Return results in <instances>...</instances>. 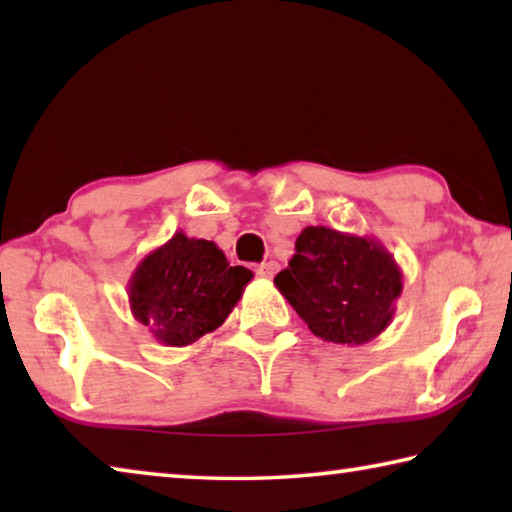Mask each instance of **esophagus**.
<instances>
[{
	"label": "esophagus",
	"mask_w": 512,
	"mask_h": 512,
	"mask_svg": "<svg viewBox=\"0 0 512 512\" xmlns=\"http://www.w3.org/2000/svg\"><path fill=\"white\" fill-rule=\"evenodd\" d=\"M280 271V264L277 262H264V264H259L257 268H255V273L259 275V277H264V280H271V277Z\"/></svg>",
	"instance_id": "esophagus-1"
}]
</instances>
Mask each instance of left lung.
<instances>
[{
	"label": "left lung",
	"instance_id": "obj_1",
	"mask_svg": "<svg viewBox=\"0 0 512 512\" xmlns=\"http://www.w3.org/2000/svg\"><path fill=\"white\" fill-rule=\"evenodd\" d=\"M275 287L318 339L363 345L395 316L404 282L395 257L375 237L307 225Z\"/></svg>",
	"mask_w": 512,
	"mask_h": 512
}]
</instances>
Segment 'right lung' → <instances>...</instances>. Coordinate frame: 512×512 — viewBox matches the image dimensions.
Wrapping results in <instances>:
<instances>
[{
    "instance_id": "right-lung-1",
    "label": "right lung",
    "mask_w": 512,
    "mask_h": 512,
    "mask_svg": "<svg viewBox=\"0 0 512 512\" xmlns=\"http://www.w3.org/2000/svg\"><path fill=\"white\" fill-rule=\"evenodd\" d=\"M253 271L230 266L214 241L178 230L151 250L128 280L133 316L169 348H185L225 323Z\"/></svg>"
}]
</instances>
